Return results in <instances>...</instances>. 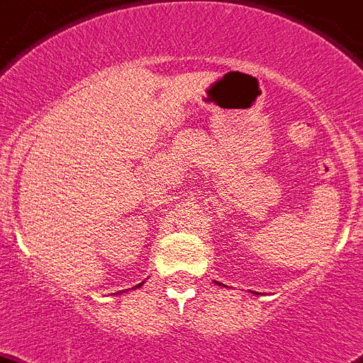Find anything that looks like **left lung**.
Listing matches in <instances>:
<instances>
[{"label":"left lung","mask_w":363,"mask_h":363,"mask_svg":"<svg viewBox=\"0 0 363 363\" xmlns=\"http://www.w3.org/2000/svg\"><path fill=\"white\" fill-rule=\"evenodd\" d=\"M218 285H220V283H218Z\"/></svg>","instance_id":"left-lung-1"}]
</instances>
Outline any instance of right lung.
Wrapping results in <instances>:
<instances>
[{
	"label": "right lung",
	"instance_id": "add662e5",
	"mask_svg": "<svg viewBox=\"0 0 363 363\" xmlns=\"http://www.w3.org/2000/svg\"><path fill=\"white\" fill-rule=\"evenodd\" d=\"M138 286H141V283H140V285H138Z\"/></svg>",
	"mask_w": 363,
	"mask_h": 363
}]
</instances>
